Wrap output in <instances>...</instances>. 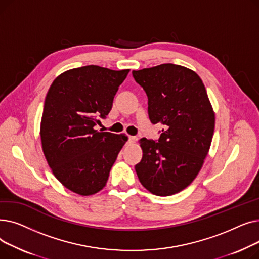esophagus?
<instances>
[{
  "instance_id": "1",
  "label": "esophagus",
  "mask_w": 259,
  "mask_h": 259,
  "mask_svg": "<svg viewBox=\"0 0 259 259\" xmlns=\"http://www.w3.org/2000/svg\"><path fill=\"white\" fill-rule=\"evenodd\" d=\"M135 141H137V138H135V137H130V135H129V137H128V142L129 143H134Z\"/></svg>"
}]
</instances>
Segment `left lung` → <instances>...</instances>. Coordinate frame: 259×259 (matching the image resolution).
Here are the masks:
<instances>
[{"mask_svg": "<svg viewBox=\"0 0 259 259\" xmlns=\"http://www.w3.org/2000/svg\"><path fill=\"white\" fill-rule=\"evenodd\" d=\"M148 97L152 124L165 125L157 142L140 140L143 158L135 171L152 194L179 193L196 178L211 146L215 115L201 78L191 69L161 64L132 71Z\"/></svg>", "mask_w": 259, "mask_h": 259, "instance_id": "left-lung-1", "label": "left lung"}]
</instances>
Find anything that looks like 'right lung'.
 <instances>
[{"label":"right lung","mask_w":259,"mask_h":259,"mask_svg":"<svg viewBox=\"0 0 259 259\" xmlns=\"http://www.w3.org/2000/svg\"><path fill=\"white\" fill-rule=\"evenodd\" d=\"M128 73L88 65L62 73L48 90L40 121L43 151L54 176L74 193L101 191L127 142L125 134L94 126L110 112Z\"/></svg>","instance_id":"add662e5"}]
</instances>
